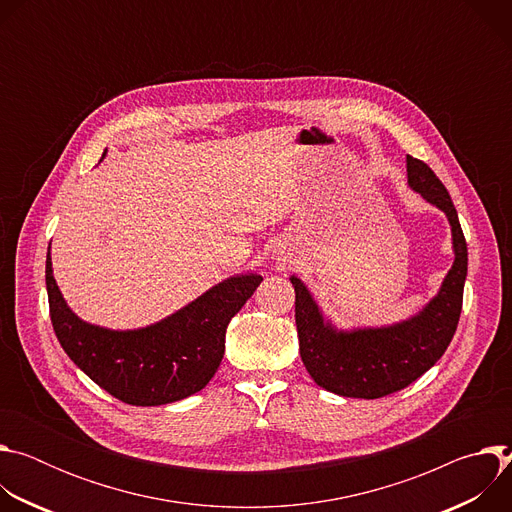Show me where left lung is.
I'll return each instance as SVG.
<instances>
[{
    "label": "left lung",
    "instance_id": "8db88e82",
    "mask_svg": "<svg viewBox=\"0 0 512 512\" xmlns=\"http://www.w3.org/2000/svg\"><path fill=\"white\" fill-rule=\"evenodd\" d=\"M407 182L427 202L448 214L456 261L444 285L417 316L389 328L338 332L324 322L306 285L291 277L296 289V326L300 354L312 379L330 393L358 399H379L419 379L442 358L458 328L468 247L456 206L433 170L407 156Z\"/></svg>",
    "mask_w": 512,
    "mask_h": 512
}]
</instances>
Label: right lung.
<instances>
[{"instance_id": "right-lung-1", "label": "right lung", "mask_w": 512, "mask_h": 512, "mask_svg": "<svg viewBox=\"0 0 512 512\" xmlns=\"http://www.w3.org/2000/svg\"><path fill=\"white\" fill-rule=\"evenodd\" d=\"M261 281L257 273L231 277L154 326L115 332L70 312L46 255L50 320L60 346L101 389L139 407L174 403L206 387L223 360L229 322Z\"/></svg>"}]
</instances>
